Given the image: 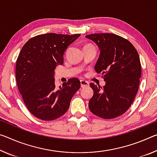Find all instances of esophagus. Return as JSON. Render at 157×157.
<instances>
[{"label": "esophagus", "instance_id": "esophagus-1", "mask_svg": "<svg viewBox=\"0 0 157 157\" xmlns=\"http://www.w3.org/2000/svg\"><path fill=\"white\" fill-rule=\"evenodd\" d=\"M80 84H81V86L82 87H86L89 85V84L87 81L85 80H81L80 81Z\"/></svg>", "mask_w": 157, "mask_h": 157}]
</instances>
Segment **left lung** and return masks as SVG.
Instances as JSON below:
<instances>
[{"mask_svg": "<svg viewBox=\"0 0 157 157\" xmlns=\"http://www.w3.org/2000/svg\"><path fill=\"white\" fill-rule=\"evenodd\" d=\"M85 37L99 47L101 53L95 70L106 82L103 87L90 83L94 95L89 108L101 118H116L127 111L138 91L140 57L131 42L116 34L95 33Z\"/></svg>", "mask_w": 157, "mask_h": 157, "instance_id": "left-lung-1", "label": "left lung"}]
</instances>
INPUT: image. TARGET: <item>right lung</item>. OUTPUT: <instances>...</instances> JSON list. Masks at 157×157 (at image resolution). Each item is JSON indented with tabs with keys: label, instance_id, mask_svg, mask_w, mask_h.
Segmentation results:
<instances>
[{
	"label": "right lung",
	"instance_id": "1",
	"mask_svg": "<svg viewBox=\"0 0 157 157\" xmlns=\"http://www.w3.org/2000/svg\"><path fill=\"white\" fill-rule=\"evenodd\" d=\"M79 36L38 35L29 40L19 52L15 70L17 86L26 108L36 117L51 121L63 115L80 88V81L73 78L57 89L54 78V69L63 63L67 47Z\"/></svg>",
	"mask_w": 157,
	"mask_h": 157
}]
</instances>
